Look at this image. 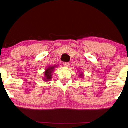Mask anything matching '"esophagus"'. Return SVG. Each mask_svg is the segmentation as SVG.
Segmentation results:
<instances>
[{
    "instance_id": "1",
    "label": "esophagus",
    "mask_w": 128,
    "mask_h": 128,
    "mask_svg": "<svg viewBox=\"0 0 128 128\" xmlns=\"http://www.w3.org/2000/svg\"><path fill=\"white\" fill-rule=\"evenodd\" d=\"M63 66L65 67H66V68H68V67H69V66H70V64H69V62H64Z\"/></svg>"
}]
</instances>
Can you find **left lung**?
<instances>
[{
  "label": "left lung",
  "mask_w": 128,
  "mask_h": 128,
  "mask_svg": "<svg viewBox=\"0 0 128 128\" xmlns=\"http://www.w3.org/2000/svg\"><path fill=\"white\" fill-rule=\"evenodd\" d=\"M79 76H80V78H82L83 77V76H84V74H83V72H80V75Z\"/></svg>",
  "instance_id": "left-lung-1"
}]
</instances>
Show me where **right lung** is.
Returning <instances> with one entry per match:
<instances>
[{
	"instance_id": "obj_1",
	"label": "right lung",
	"mask_w": 128,
	"mask_h": 128,
	"mask_svg": "<svg viewBox=\"0 0 128 128\" xmlns=\"http://www.w3.org/2000/svg\"><path fill=\"white\" fill-rule=\"evenodd\" d=\"M58 66H48L45 69V70L44 72V76L43 80L44 82H48L50 81L52 79V73L55 69L57 68Z\"/></svg>"
}]
</instances>
